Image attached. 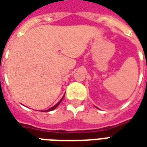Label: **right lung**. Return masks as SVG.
I'll use <instances>...</instances> for the list:
<instances>
[{
	"label": "right lung",
	"mask_w": 147,
	"mask_h": 147,
	"mask_svg": "<svg viewBox=\"0 0 147 147\" xmlns=\"http://www.w3.org/2000/svg\"><path fill=\"white\" fill-rule=\"evenodd\" d=\"M63 98H64V96H63L62 98L61 99V100L59 101V102H58V103H57V104H55V105H54V107H51V108H50V109H48V110H47L46 111H52V110H54V109H55V108H56V107H57V106H58V105H59L60 104V103H61V101H62V100H63Z\"/></svg>",
	"instance_id": "1"
}]
</instances>
